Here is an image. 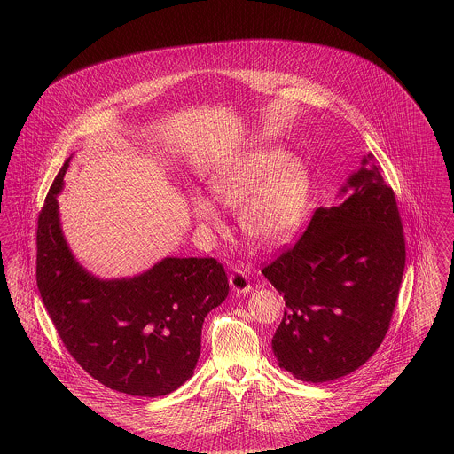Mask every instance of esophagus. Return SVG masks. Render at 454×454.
<instances>
[{"label": "esophagus", "instance_id": "34e87169", "mask_svg": "<svg viewBox=\"0 0 454 454\" xmlns=\"http://www.w3.org/2000/svg\"><path fill=\"white\" fill-rule=\"evenodd\" d=\"M230 286L233 289L235 294H248L252 291V284H250V278L247 272L235 269L230 276Z\"/></svg>", "mask_w": 454, "mask_h": 454}]
</instances>
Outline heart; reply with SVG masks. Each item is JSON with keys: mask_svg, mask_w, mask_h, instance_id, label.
Wrapping results in <instances>:
<instances>
[{"mask_svg": "<svg viewBox=\"0 0 454 454\" xmlns=\"http://www.w3.org/2000/svg\"><path fill=\"white\" fill-rule=\"evenodd\" d=\"M209 191L223 207L239 209L241 230L254 243L262 248H279L301 226L309 175L301 160L278 148L259 146L238 154L213 173ZM191 213L213 231H224L213 200L194 195Z\"/></svg>", "mask_w": 454, "mask_h": 454, "instance_id": "1", "label": "heart"}]
</instances>
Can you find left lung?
<instances>
[{
  "label": "left lung",
  "mask_w": 454,
  "mask_h": 454,
  "mask_svg": "<svg viewBox=\"0 0 454 454\" xmlns=\"http://www.w3.org/2000/svg\"><path fill=\"white\" fill-rule=\"evenodd\" d=\"M405 269L396 199L374 156L318 207L300 241L262 274L284 294L272 339L279 367L308 383L359 369L381 346Z\"/></svg>",
  "instance_id": "1"
}]
</instances>
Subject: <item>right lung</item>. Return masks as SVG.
Here are the masks:
<instances>
[{
	"mask_svg": "<svg viewBox=\"0 0 454 454\" xmlns=\"http://www.w3.org/2000/svg\"><path fill=\"white\" fill-rule=\"evenodd\" d=\"M71 156L45 197L37 228V287L67 352L91 378L156 398L192 378L204 318L230 284L215 259L165 257L143 274L100 279L73 255L58 195Z\"/></svg>",
	"mask_w": 454,
	"mask_h": 454,
	"instance_id": "right-lung-1",
	"label": "right lung"
}]
</instances>
